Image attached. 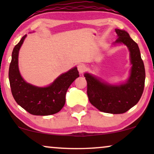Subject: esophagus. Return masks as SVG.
<instances>
[{
  "mask_svg": "<svg viewBox=\"0 0 154 154\" xmlns=\"http://www.w3.org/2000/svg\"><path fill=\"white\" fill-rule=\"evenodd\" d=\"M78 70H79L80 73H83L85 70V66L83 64H80L78 65Z\"/></svg>",
  "mask_w": 154,
  "mask_h": 154,
  "instance_id": "1",
  "label": "esophagus"
}]
</instances>
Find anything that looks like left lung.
<instances>
[{
    "mask_svg": "<svg viewBox=\"0 0 154 154\" xmlns=\"http://www.w3.org/2000/svg\"><path fill=\"white\" fill-rule=\"evenodd\" d=\"M119 37L114 43H123L130 51L132 68L129 79L121 85H111L90 73L87 81V94L90 102L104 113L119 114L128 111L137 104L142 95L145 82V69L138 45L127 31L115 29Z\"/></svg>",
    "mask_w": 154,
    "mask_h": 154,
    "instance_id": "8db88e82",
    "label": "left lung"
}]
</instances>
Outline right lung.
<instances>
[{
    "label": "right lung",
    "instance_id": "obj_1",
    "mask_svg": "<svg viewBox=\"0 0 154 154\" xmlns=\"http://www.w3.org/2000/svg\"><path fill=\"white\" fill-rule=\"evenodd\" d=\"M26 35L14 46L9 68V81L12 96L16 102L29 113L48 116L57 113L64 106L66 93L71 84L79 77L77 67L61 74L45 88L31 85L21 76L18 67V54Z\"/></svg>",
    "mask_w": 154,
    "mask_h": 154
}]
</instances>
